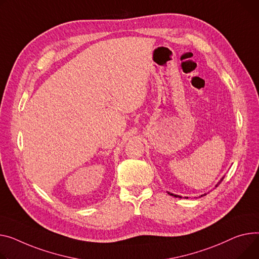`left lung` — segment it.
Segmentation results:
<instances>
[{
    "label": "left lung",
    "mask_w": 259,
    "mask_h": 259,
    "mask_svg": "<svg viewBox=\"0 0 259 259\" xmlns=\"http://www.w3.org/2000/svg\"><path fill=\"white\" fill-rule=\"evenodd\" d=\"M223 179H224V178H222V179H221V181H220V182L217 184V186H218V185H219V184H220V183L223 181ZM167 194H168V195H170V196H174V197H176V198H182L181 196H177V195H174V194H169V193H167ZM205 195H206V194H204V195H201V197H203V196H205Z\"/></svg>",
    "instance_id": "1"
}]
</instances>
